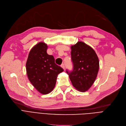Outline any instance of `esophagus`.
Listing matches in <instances>:
<instances>
[{"label": "esophagus", "mask_w": 126, "mask_h": 126, "mask_svg": "<svg viewBox=\"0 0 126 126\" xmlns=\"http://www.w3.org/2000/svg\"><path fill=\"white\" fill-rule=\"evenodd\" d=\"M61 67L64 70V69H65V65H64V64H63V63L62 65H61Z\"/></svg>", "instance_id": "esophagus-1"}]
</instances>
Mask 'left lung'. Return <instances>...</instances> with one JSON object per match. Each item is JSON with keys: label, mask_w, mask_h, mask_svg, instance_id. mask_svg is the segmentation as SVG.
Here are the masks:
<instances>
[{"label": "left lung", "mask_w": 126, "mask_h": 126, "mask_svg": "<svg viewBox=\"0 0 126 126\" xmlns=\"http://www.w3.org/2000/svg\"><path fill=\"white\" fill-rule=\"evenodd\" d=\"M73 69L67 70L72 85L80 92H86L94 82L99 70V59L92 47L79 41L71 47Z\"/></svg>", "instance_id": "1"}]
</instances>
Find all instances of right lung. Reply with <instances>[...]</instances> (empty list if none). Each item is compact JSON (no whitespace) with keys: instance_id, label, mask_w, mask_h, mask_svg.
Returning a JSON list of instances; mask_svg holds the SVG:
<instances>
[{"instance_id":"1","label":"right lung","mask_w":126,"mask_h":126,"mask_svg":"<svg viewBox=\"0 0 126 126\" xmlns=\"http://www.w3.org/2000/svg\"><path fill=\"white\" fill-rule=\"evenodd\" d=\"M47 46L40 42L30 52L26 63L28 77L37 90L43 94L54 88L58 74L63 69L55 63L54 57L47 54Z\"/></svg>"}]
</instances>
